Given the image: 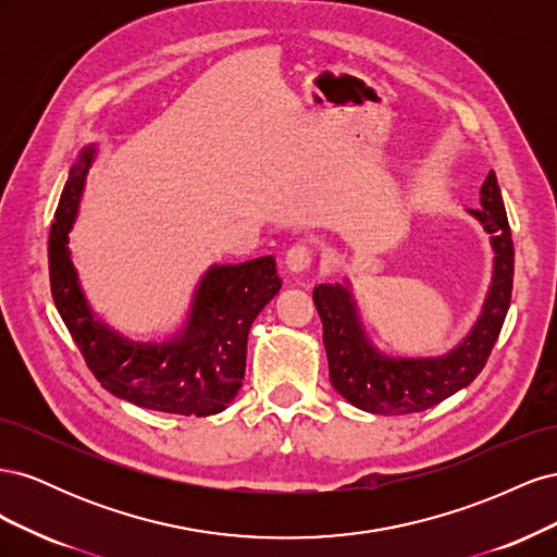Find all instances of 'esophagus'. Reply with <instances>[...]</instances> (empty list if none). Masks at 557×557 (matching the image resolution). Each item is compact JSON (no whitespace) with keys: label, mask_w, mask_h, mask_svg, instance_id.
I'll return each mask as SVG.
<instances>
[{"label":"esophagus","mask_w":557,"mask_h":557,"mask_svg":"<svg viewBox=\"0 0 557 557\" xmlns=\"http://www.w3.org/2000/svg\"><path fill=\"white\" fill-rule=\"evenodd\" d=\"M313 252L307 246H293L288 252H285V267H288L290 274H305L307 269L311 267Z\"/></svg>","instance_id":"1"}]
</instances>
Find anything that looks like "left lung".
<instances>
[{
  "mask_svg": "<svg viewBox=\"0 0 557 557\" xmlns=\"http://www.w3.org/2000/svg\"><path fill=\"white\" fill-rule=\"evenodd\" d=\"M491 234L493 283L476 325L440 358H391L367 339L348 283L313 288L323 320L330 381L352 407L379 416L425 411L474 381L487 362L507 318L513 288V242L495 172L481 185V209H467Z\"/></svg>",
  "mask_w": 557,
  "mask_h": 557,
  "instance_id": "obj_1",
  "label": "left lung"
}]
</instances>
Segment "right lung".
<instances>
[{"mask_svg": "<svg viewBox=\"0 0 557 557\" xmlns=\"http://www.w3.org/2000/svg\"><path fill=\"white\" fill-rule=\"evenodd\" d=\"M92 158L95 146L81 150L48 239L50 293L66 330L111 395L150 411L221 413L242 387L252 320L281 290L276 260L264 256L242 264H213L201 276L178 334L146 344L125 339L95 318L66 248Z\"/></svg>", "mask_w": 557, "mask_h": 557, "instance_id": "right-lung-1", "label": "right lung"}]
</instances>
